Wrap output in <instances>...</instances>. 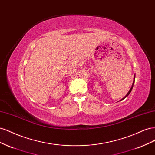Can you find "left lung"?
Masks as SVG:
<instances>
[{
    "mask_svg": "<svg viewBox=\"0 0 155 155\" xmlns=\"http://www.w3.org/2000/svg\"><path fill=\"white\" fill-rule=\"evenodd\" d=\"M134 81H135V75H134V80H133V85H132V87H131V88H130V90H129V91L128 92V93L127 94H126V96L124 97H123L122 98V99H121V100H123L124 99H125V97H127L129 95V94L130 93V92H131V91H132V89H133V85H134ZM120 100V101H121Z\"/></svg>",
    "mask_w": 155,
    "mask_h": 155,
    "instance_id": "left-lung-1",
    "label": "left lung"
}]
</instances>
